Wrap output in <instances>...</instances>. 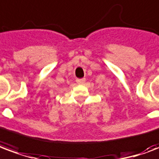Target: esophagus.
<instances>
[{
	"mask_svg": "<svg viewBox=\"0 0 159 159\" xmlns=\"http://www.w3.org/2000/svg\"><path fill=\"white\" fill-rule=\"evenodd\" d=\"M85 78H81V79H76V83H78V84H83V83H84V82H85Z\"/></svg>",
	"mask_w": 159,
	"mask_h": 159,
	"instance_id": "1",
	"label": "esophagus"
}]
</instances>
